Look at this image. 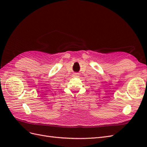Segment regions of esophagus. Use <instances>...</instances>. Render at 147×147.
<instances>
[{
	"label": "esophagus",
	"mask_w": 147,
	"mask_h": 147,
	"mask_svg": "<svg viewBox=\"0 0 147 147\" xmlns=\"http://www.w3.org/2000/svg\"><path fill=\"white\" fill-rule=\"evenodd\" d=\"M73 76H74V77L78 78V77H79V74H78V73H74V74H73Z\"/></svg>",
	"instance_id": "esophagus-1"
}]
</instances>
